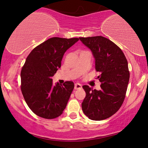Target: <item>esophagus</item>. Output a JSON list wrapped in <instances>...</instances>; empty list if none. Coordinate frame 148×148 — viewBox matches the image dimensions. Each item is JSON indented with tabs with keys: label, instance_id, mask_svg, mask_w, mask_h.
<instances>
[{
	"label": "esophagus",
	"instance_id": "34e87169",
	"mask_svg": "<svg viewBox=\"0 0 148 148\" xmlns=\"http://www.w3.org/2000/svg\"><path fill=\"white\" fill-rule=\"evenodd\" d=\"M82 86L80 84H79V83H77V84H75V90H79V89H81L82 88Z\"/></svg>",
	"mask_w": 148,
	"mask_h": 148
}]
</instances>
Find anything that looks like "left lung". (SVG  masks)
Masks as SVG:
<instances>
[{"label":"left lung","instance_id":"left-lung-1","mask_svg":"<svg viewBox=\"0 0 148 148\" xmlns=\"http://www.w3.org/2000/svg\"><path fill=\"white\" fill-rule=\"evenodd\" d=\"M79 40L92 51L102 84L100 90L83 86L86 96L82 110L91 120H104L115 114L125 100L129 81L128 62L121 48L108 38L94 36Z\"/></svg>","mask_w":148,"mask_h":148}]
</instances>
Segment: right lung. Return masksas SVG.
<instances>
[{"mask_svg": "<svg viewBox=\"0 0 148 148\" xmlns=\"http://www.w3.org/2000/svg\"><path fill=\"white\" fill-rule=\"evenodd\" d=\"M78 40L51 38L36 46L26 58L21 72V92L27 106L38 116L55 119L65 109L74 83L54 86L52 77L61 66L65 52Z\"/></svg>", "mask_w": 148, "mask_h": 148, "instance_id": "right-lung-1", "label": "right lung"}]
</instances>
